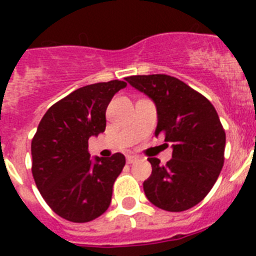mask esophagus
<instances>
[{
    "label": "esophagus",
    "mask_w": 256,
    "mask_h": 256,
    "mask_svg": "<svg viewBox=\"0 0 256 256\" xmlns=\"http://www.w3.org/2000/svg\"><path fill=\"white\" fill-rule=\"evenodd\" d=\"M126 160H128V164H134V162H136V160H138V156H126Z\"/></svg>",
    "instance_id": "obj_1"
}]
</instances>
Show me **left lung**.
<instances>
[{
    "label": "left lung",
    "instance_id": "8db88e82",
    "mask_svg": "<svg viewBox=\"0 0 256 256\" xmlns=\"http://www.w3.org/2000/svg\"><path fill=\"white\" fill-rule=\"evenodd\" d=\"M126 81L156 102V136L172 146V158L164 166L148 158L152 171L144 182V194L162 210H188L210 192L223 168L226 132L218 112L206 96L171 76H132Z\"/></svg>",
    "mask_w": 256,
    "mask_h": 256
}]
</instances>
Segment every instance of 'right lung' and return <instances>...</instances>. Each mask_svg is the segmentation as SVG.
Masks as SVG:
<instances>
[{
  "label": "right lung",
  "mask_w": 256,
  "mask_h": 256,
  "mask_svg": "<svg viewBox=\"0 0 256 256\" xmlns=\"http://www.w3.org/2000/svg\"><path fill=\"white\" fill-rule=\"evenodd\" d=\"M126 82L84 86L52 106L32 140V172L42 198L61 218L86 223L112 202V184L124 168V154L90 160L88 138L106 128V108Z\"/></svg>",
  "instance_id": "obj_1"
}]
</instances>
